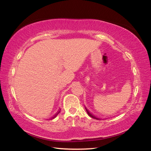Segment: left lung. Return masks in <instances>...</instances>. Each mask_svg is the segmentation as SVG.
Here are the masks:
<instances>
[{
    "label": "left lung",
    "instance_id": "8db88e82",
    "mask_svg": "<svg viewBox=\"0 0 151 151\" xmlns=\"http://www.w3.org/2000/svg\"><path fill=\"white\" fill-rule=\"evenodd\" d=\"M85 109H86V111H87V113H88V115L89 116H91V117H92L93 118H94V119H96V120H99V118H96V117L95 116H94L93 115H92V114L91 113H90V112L88 110V109H87L86 108H85Z\"/></svg>",
    "mask_w": 151,
    "mask_h": 151
}]
</instances>
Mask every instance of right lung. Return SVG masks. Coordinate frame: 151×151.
I'll return each mask as SVG.
<instances>
[{
    "label": "right lung",
    "mask_w": 151,
    "mask_h": 151,
    "mask_svg": "<svg viewBox=\"0 0 151 151\" xmlns=\"http://www.w3.org/2000/svg\"><path fill=\"white\" fill-rule=\"evenodd\" d=\"M60 111H58L55 114V115H54V116H52V119H53V118H55L57 116V115H58V114L59 113H60Z\"/></svg>",
    "instance_id": "right-lung-1"
}]
</instances>
